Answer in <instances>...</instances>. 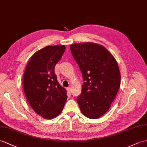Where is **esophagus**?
<instances>
[{
    "instance_id": "esophagus-1",
    "label": "esophagus",
    "mask_w": 147,
    "mask_h": 147,
    "mask_svg": "<svg viewBox=\"0 0 147 147\" xmlns=\"http://www.w3.org/2000/svg\"><path fill=\"white\" fill-rule=\"evenodd\" d=\"M67 91H68V92H69V93H71V88L70 87H69V88H67Z\"/></svg>"
}]
</instances>
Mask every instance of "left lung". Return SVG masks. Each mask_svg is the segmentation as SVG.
<instances>
[{"instance_id": "1", "label": "left lung", "mask_w": 147, "mask_h": 147, "mask_svg": "<svg viewBox=\"0 0 147 147\" xmlns=\"http://www.w3.org/2000/svg\"><path fill=\"white\" fill-rule=\"evenodd\" d=\"M70 47L84 80L77 102L84 116L98 119L108 111L120 88L117 62L101 45L87 42Z\"/></svg>"}]
</instances>
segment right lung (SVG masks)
Masks as SVG:
<instances>
[{
  "label": "right lung",
  "mask_w": 147,
  "mask_h": 147,
  "mask_svg": "<svg viewBox=\"0 0 147 147\" xmlns=\"http://www.w3.org/2000/svg\"><path fill=\"white\" fill-rule=\"evenodd\" d=\"M65 51L64 45L47 46L28 61L23 76V88L28 102L38 115L52 119L61 113L67 98L59 84L55 66Z\"/></svg>",
  "instance_id": "obj_1"
}]
</instances>
